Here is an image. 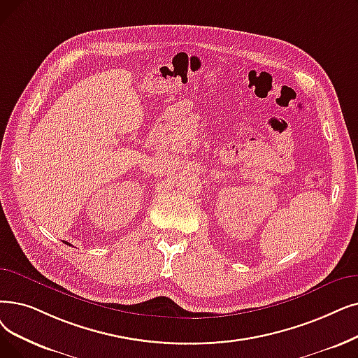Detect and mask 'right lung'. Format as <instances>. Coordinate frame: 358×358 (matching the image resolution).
<instances>
[{
  "label": "right lung",
  "mask_w": 358,
  "mask_h": 358,
  "mask_svg": "<svg viewBox=\"0 0 358 358\" xmlns=\"http://www.w3.org/2000/svg\"><path fill=\"white\" fill-rule=\"evenodd\" d=\"M66 244H69V243H66ZM69 245H71V244H69Z\"/></svg>",
  "instance_id": "obj_1"
}]
</instances>
